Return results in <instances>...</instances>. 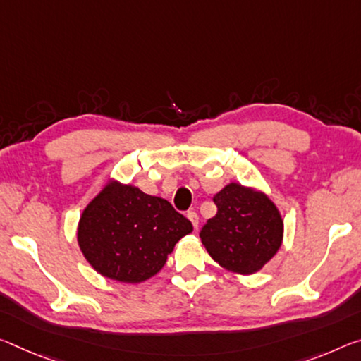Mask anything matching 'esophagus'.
Wrapping results in <instances>:
<instances>
[{
	"label": "esophagus",
	"mask_w": 361,
	"mask_h": 361,
	"mask_svg": "<svg viewBox=\"0 0 361 361\" xmlns=\"http://www.w3.org/2000/svg\"><path fill=\"white\" fill-rule=\"evenodd\" d=\"M186 216H188V219H190V221L192 223V226L197 230V226H199V215L196 214V212H192V210L188 212Z\"/></svg>",
	"instance_id": "1"
}]
</instances>
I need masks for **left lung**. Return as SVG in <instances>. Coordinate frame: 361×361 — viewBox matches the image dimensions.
Returning a JSON list of instances; mask_svg holds the SVG:
<instances>
[{
  "mask_svg": "<svg viewBox=\"0 0 361 361\" xmlns=\"http://www.w3.org/2000/svg\"><path fill=\"white\" fill-rule=\"evenodd\" d=\"M216 215L202 226L201 241L220 267L254 274L278 254L283 244L281 212L265 192L230 183L215 194Z\"/></svg>",
  "mask_w": 361,
  "mask_h": 361,
  "instance_id": "obj_1",
  "label": "left lung"
}]
</instances>
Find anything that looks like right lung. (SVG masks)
Returning <instances> with one entry per match:
<instances>
[{
    "label": "right lung",
    "instance_id": "obj_1",
    "mask_svg": "<svg viewBox=\"0 0 361 361\" xmlns=\"http://www.w3.org/2000/svg\"><path fill=\"white\" fill-rule=\"evenodd\" d=\"M191 221L169 201L109 178L77 226L82 254L101 276L138 284L157 274Z\"/></svg>",
    "mask_w": 361,
    "mask_h": 361
}]
</instances>
